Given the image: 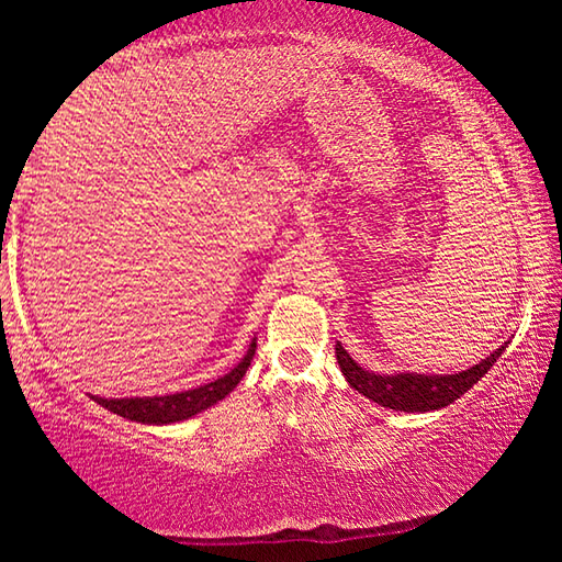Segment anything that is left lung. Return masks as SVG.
Wrapping results in <instances>:
<instances>
[{
  "label": "left lung",
  "mask_w": 562,
  "mask_h": 562,
  "mask_svg": "<svg viewBox=\"0 0 562 562\" xmlns=\"http://www.w3.org/2000/svg\"><path fill=\"white\" fill-rule=\"evenodd\" d=\"M508 341L481 359L479 364L463 369L459 374H416V372H398V374H374L369 369H361L349 351L337 341V361L345 379L351 389L359 394L372 398L379 406L396 408V412H436V408L449 406L456 398L463 396L479 379L496 364V359L506 351Z\"/></svg>",
  "instance_id": "obj_1"
}]
</instances>
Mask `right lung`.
Returning <instances> with one entry per match:
<instances>
[{"label": "right lung", "mask_w": 562, "mask_h": 562, "mask_svg": "<svg viewBox=\"0 0 562 562\" xmlns=\"http://www.w3.org/2000/svg\"><path fill=\"white\" fill-rule=\"evenodd\" d=\"M255 349H258V339L250 341L245 357L237 361L231 372L223 374L221 379H215V382H207L195 389H186V392L164 394V396H131V398H106V396L91 394V398L99 406L109 408L111 414L128 418V422L154 424V426L186 422V418L205 412V408H211L217 402H223V398L231 394L237 384H240V379L245 376L247 367H250V361L255 357Z\"/></svg>", "instance_id": "right-lung-1"}]
</instances>
